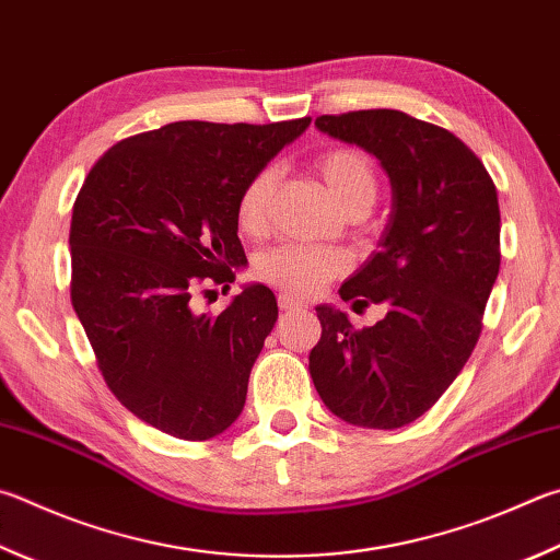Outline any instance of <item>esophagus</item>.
Here are the masks:
<instances>
[{"instance_id": "1", "label": "esophagus", "mask_w": 560, "mask_h": 560, "mask_svg": "<svg viewBox=\"0 0 560 560\" xmlns=\"http://www.w3.org/2000/svg\"><path fill=\"white\" fill-rule=\"evenodd\" d=\"M279 308L281 311H301L303 303L296 301L293 296H289V293H279Z\"/></svg>"}]
</instances>
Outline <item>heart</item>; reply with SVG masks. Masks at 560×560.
<instances>
[{"instance_id":"obj_1","label":"heart","mask_w":560,"mask_h":560,"mask_svg":"<svg viewBox=\"0 0 560 560\" xmlns=\"http://www.w3.org/2000/svg\"><path fill=\"white\" fill-rule=\"evenodd\" d=\"M315 171L332 198L348 212L358 208L370 210L377 198V174L372 161L358 149L335 147L323 151L315 159ZM273 186H277V168L264 166L242 188L237 198V225L245 235L259 237L269 230ZM345 269H348V257L340 249L313 245H281L254 259V277L301 299L318 293Z\"/></svg>"}]
</instances>
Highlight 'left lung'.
<instances>
[{
  "instance_id": "left-lung-1",
  "label": "left lung",
  "mask_w": 560,
  "mask_h": 560,
  "mask_svg": "<svg viewBox=\"0 0 560 560\" xmlns=\"http://www.w3.org/2000/svg\"><path fill=\"white\" fill-rule=\"evenodd\" d=\"M315 127L380 159L392 180V215L372 257L340 299L382 303L358 330L318 306L320 340L308 370L323 404L352 425L401 429L441 399L480 338L500 273L497 188L453 131L399 109L323 115Z\"/></svg>"
}]
</instances>
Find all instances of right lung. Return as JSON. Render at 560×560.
<instances>
[{"label":"right lung","instance_id":"1","mask_svg":"<svg viewBox=\"0 0 560 560\" xmlns=\"http://www.w3.org/2000/svg\"><path fill=\"white\" fill-rule=\"evenodd\" d=\"M308 125L171 121L107 149L78 192L70 301L109 392L174 439L208 441L245 409L277 299L252 283L208 315L190 296L235 281L240 192Z\"/></svg>","mask_w":560,"mask_h":560}]
</instances>
